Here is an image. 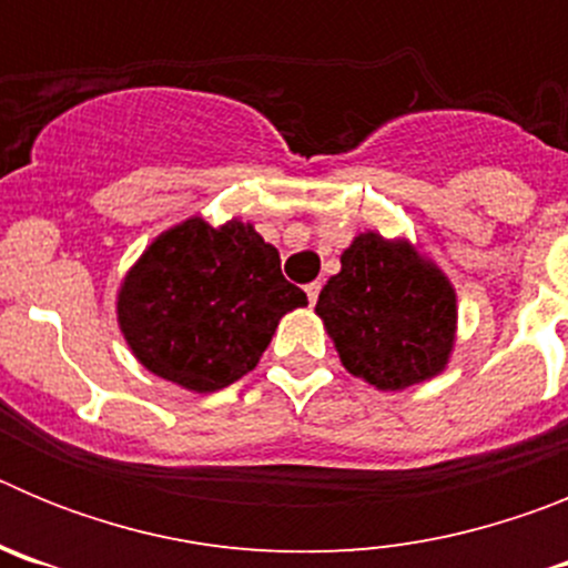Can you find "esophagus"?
Wrapping results in <instances>:
<instances>
[{
    "instance_id": "1",
    "label": "esophagus",
    "mask_w": 568,
    "mask_h": 568,
    "mask_svg": "<svg viewBox=\"0 0 568 568\" xmlns=\"http://www.w3.org/2000/svg\"><path fill=\"white\" fill-rule=\"evenodd\" d=\"M307 298H310V304H315V301H318V293H321V281H313V284H307Z\"/></svg>"
}]
</instances>
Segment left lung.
I'll list each match as a JSON object with an SVG mask.
<instances>
[{
    "label": "left lung",
    "instance_id": "obj_1",
    "mask_svg": "<svg viewBox=\"0 0 568 568\" xmlns=\"http://www.w3.org/2000/svg\"><path fill=\"white\" fill-rule=\"evenodd\" d=\"M315 313L341 364L378 389H406L446 366L455 341V293L406 241L364 233L341 255Z\"/></svg>",
    "mask_w": 568,
    "mask_h": 568
}]
</instances>
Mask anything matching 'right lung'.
<instances>
[{
	"instance_id": "obj_1",
	"label": "right lung",
	"mask_w": 568,
	"mask_h": 568,
	"mask_svg": "<svg viewBox=\"0 0 568 568\" xmlns=\"http://www.w3.org/2000/svg\"><path fill=\"white\" fill-rule=\"evenodd\" d=\"M307 293L250 224L190 219L153 241L119 293V324L159 378L215 393L255 369L281 315Z\"/></svg>"
}]
</instances>
